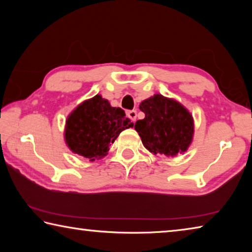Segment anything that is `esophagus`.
Returning <instances> with one entry per match:
<instances>
[{
  "mask_svg": "<svg viewBox=\"0 0 252 252\" xmlns=\"http://www.w3.org/2000/svg\"><path fill=\"white\" fill-rule=\"evenodd\" d=\"M127 118H130L131 121L135 122V120H136V111L135 110L129 111V112H127Z\"/></svg>",
  "mask_w": 252,
  "mask_h": 252,
  "instance_id": "34e87169",
  "label": "esophagus"
}]
</instances>
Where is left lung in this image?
<instances>
[{"instance_id": "1", "label": "left lung", "mask_w": 252, "mask_h": 252, "mask_svg": "<svg viewBox=\"0 0 252 252\" xmlns=\"http://www.w3.org/2000/svg\"><path fill=\"white\" fill-rule=\"evenodd\" d=\"M139 109L146 117L135 122L134 129L147 150L167 157L188 150L193 140L194 122L186 106L174 99L155 94L143 100Z\"/></svg>"}]
</instances>
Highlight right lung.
Returning <instances> with one entry per match:
<instances>
[{
  "label": "right lung",
  "mask_w": 252,
  "mask_h": 252,
  "mask_svg": "<svg viewBox=\"0 0 252 252\" xmlns=\"http://www.w3.org/2000/svg\"><path fill=\"white\" fill-rule=\"evenodd\" d=\"M132 126L125 111L96 94L80 103L66 118L64 140L72 152L95 161L108 155L111 143Z\"/></svg>",
  "instance_id": "add662e5"
}]
</instances>
